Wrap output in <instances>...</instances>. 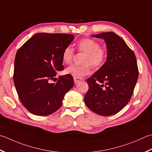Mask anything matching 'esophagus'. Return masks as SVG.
Instances as JSON below:
<instances>
[{
  "instance_id": "1",
  "label": "esophagus",
  "mask_w": 152,
  "mask_h": 152,
  "mask_svg": "<svg viewBox=\"0 0 152 152\" xmlns=\"http://www.w3.org/2000/svg\"><path fill=\"white\" fill-rule=\"evenodd\" d=\"M82 80H84L83 78H74V84H77L78 83H79L80 81H82Z\"/></svg>"
}]
</instances>
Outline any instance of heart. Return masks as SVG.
<instances>
[{"instance_id":"heart-1","label":"heart","mask_w":152,"mask_h":152,"mask_svg":"<svg viewBox=\"0 0 152 152\" xmlns=\"http://www.w3.org/2000/svg\"><path fill=\"white\" fill-rule=\"evenodd\" d=\"M77 49L80 52L85 53L81 66L71 65L65 70V74L74 78H81L91 73L90 64L94 68L102 66L106 58V51L100 47L97 41L92 39L86 38L80 40L77 43ZM74 56V49L70 46L65 47L62 53V61L64 64H69Z\"/></svg>"}]
</instances>
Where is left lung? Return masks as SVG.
<instances>
[{"instance_id": "8db88e82", "label": "left lung", "mask_w": 152, "mask_h": 152, "mask_svg": "<svg viewBox=\"0 0 152 152\" xmlns=\"http://www.w3.org/2000/svg\"><path fill=\"white\" fill-rule=\"evenodd\" d=\"M91 36L104 39L107 56L103 66L87 80L89 90L84 102L98 115H113L121 111L132 96L138 78L136 56L115 33Z\"/></svg>"}]
</instances>
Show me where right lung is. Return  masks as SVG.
Returning a JSON list of instances; mask_svg holds the SVG:
<instances>
[{"label":"right lung","mask_w":152,"mask_h":152,"mask_svg":"<svg viewBox=\"0 0 152 152\" xmlns=\"http://www.w3.org/2000/svg\"><path fill=\"white\" fill-rule=\"evenodd\" d=\"M74 39L71 34L39 33L18 50L14 82L20 102L31 113L47 116L55 113L73 87V78L68 74L56 83L50 81L64 70L62 53Z\"/></svg>","instance_id":"obj_1"}]
</instances>
